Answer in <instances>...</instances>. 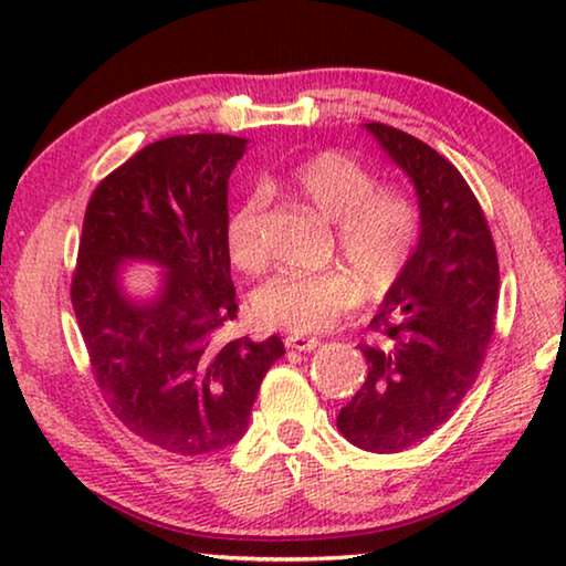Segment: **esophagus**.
Here are the masks:
<instances>
[{
    "label": "esophagus",
    "instance_id": "34e87169",
    "mask_svg": "<svg viewBox=\"0 0 566 566\" xmlns=\"http://www.w3.org/2000/svg\"><path fill=\"white\" fill-rule=\"evenodd\" d=\"M286 349H294V352H312L319 347V339L317 337H304V334H290V337L284 339Z\"/></svg>",
    "mask_w": 566,
    "mask_h": 566
}]
</instances>
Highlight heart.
<instances>
[{
    "instance_id": "1",
    "label": "heart",
    "mask_w": 566,
    "mask_h": 566,
    "mask_svg": "<svg viewBox=\"0 0 566 566\" xmlns=\"http://www.w3.org/2000/svg\"><path fill=\"white\" fill-rule=\"evenodd\" d=\"M282 187L334 222V242L349 270L284 272L254 294V314L266 327L294 334L327 332L361 302L395 290L421 237V209L407 189L377 185L375 171L339 149H322L286 169ZM266 197L252 189L232 207L224 239L229 260L247 274L266 266L262 222Z\"/></svg>"
}]
</instances>
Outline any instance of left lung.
I'll return each instance as SVG.
<instances>
[{"label":"left lung","mask_w":566,"mask_h":566,"mask_svg":"<svg viewBox=\"0 0 566 566\" xmlns=\"http://www.w3.org/2000/svg\"><path fill=\"white\" fill-rule=\"evenodd\" d=\"M417 187L421 237L405 276L361 342L369 371L337 417L354 447L395 454L424 442L462 405L496 327L500 262L492 229L452 161L397 127L369 122Z\"/></svg>","instance_id":"8db88e82"}]
</instances>
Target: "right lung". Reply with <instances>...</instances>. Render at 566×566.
I'll return each mask as SVG.
<instances>
[{
	"instance_id": "add662e5",
	"label": "right lung",
	"mask_w": 566,
	"mask_h": 566,
	"mask_svg": "<svg viewBox=\"0 0 566 566\" xmlns=\"http://www.w3.org/2000/svg\"><path fill=\"white\" fill-rule=\"evenodd\" d=\"M247 139L179 134L139 149L92 191L72 272V306L90 369L129 432L199 457L247 432L280 337L219 342L239 304L227 252V179ZM122 259L165 265L155 305L116 286Z\"/></svg>"
}]
</instances>
